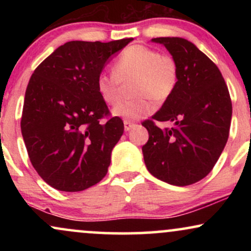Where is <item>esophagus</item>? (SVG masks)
Returning <instances> with one entry per match:
<instances>
[{"label":"esophagus","mask_w":251,"mask_h":251,"mask_svg":"<svg viewBox=\"0 0 251 251\" xmlns=\"http://www.w3.org/2000/svg\"><path fill=\"white\" fill-rule=\"evenodd\" d=\"M134 126H135V124L132 123V122H128V120H125V122H124V129H125L126 132L133 128Z\"/></svg>","instance_id":"esophagus-1"}]
</instances>
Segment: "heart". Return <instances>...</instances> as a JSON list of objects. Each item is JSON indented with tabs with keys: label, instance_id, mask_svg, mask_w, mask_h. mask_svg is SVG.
Segmentation results:
<instances>
[{
	"label": "heart",
	"instance_id": "1",
	"mask_svg": "<svg viewBox=\"0 0 251 251\" xmlns=\"http://www.w3.org/2000/svg\"><path fill=\"white\" fill-rule=\"evenodd\" d=\"M113 68L114 73L101 72L97 76V92L103 102L113 105L119 99L123 83L132 81L131 96L135 98L112 108V114L124 120L148 117L153 112L154 102L162 105L170 99L179 81V67L174 57L142 45L125 48Z\"/></svg>",
	"mask_w": 251,
	"mask_h": 251
}]
</instances>
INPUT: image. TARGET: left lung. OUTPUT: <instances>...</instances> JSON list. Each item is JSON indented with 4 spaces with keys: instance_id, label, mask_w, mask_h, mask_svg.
Here are the masks:
<instances>
[{
    "instance_id": "left-lung-1",
    "label": "left lung",
    "mask_w": 251,
    "mask_h": 251,
    "mask_svg": "<svg viewBox=\"0 0 251 251\" xmlns=\"http://www.w3.org/2000/svg\"><path fill=\"white\" fill-rule=\"evenodd\" d=\"M179 67V81L169 100L143 123L149 140L144 162L152 176L176 186L203 179L211 171L229 137L232 106L220 70L192 42L157 37ZM154 121H172L162 130Z\"/></svg>"
}]
</instances>
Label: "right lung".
<instances>
[{
  "label": "right lung",
  "instance_id": "right-lung-1",
  "mask_svg": "<svg viewBox=\"0 0 251 251\" xmlns=\"http://www.w3.org/2000/svg\"><path fill=\"white\" fill-rule=\"evenodd\" d=\"M133 39L70 41L37 66L25 89L21 131L28 155L51 188L76 192L107 174L124 123H106L107 105L97 92V76Z\"/></svg>",
  "mask_w": 251,
  "mask_h": 251
}]
</instances>
